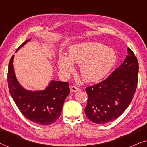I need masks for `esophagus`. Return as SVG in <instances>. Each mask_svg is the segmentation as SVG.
Instances as JSON below:
<instances>
[{
	"mask_svg": "<svg viewBox=\"0 0 147 147\" xmlns=\"http://www.w3.org/2000/svg\"><path fill=\"white\" fill-rule=\"evenodd\" d=\"M70 90H71V92H77L78 91H79L80 89L75 86H71V87H70Z\"/></svg>",
	"mask_w": 147,
	"mask_h": 147,
	"instance_id": "esophagus-1",
	"label": "esophagus"
}]
</instances>
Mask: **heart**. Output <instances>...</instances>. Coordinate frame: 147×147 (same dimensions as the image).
<instances>
[{
    "label": "heart",
    "mask_w": 147,
    "mask_h": 147,
    "mask_svg": "<svg viewBox=\"0 0 147 147\" xmlns=\"http://www.w3.org/2000/svg\"><path fill=\"white\" fill-rule=\"evenodd\" d=\"M117 56L111 48L98 42H86L72 45L68 56L61 55L58 66L68 75L74 70V63L80 65V72L86 81L95 82L104 78L115 65Z\"/></svg>",
    "instance_id": "1"
}]
</instances>
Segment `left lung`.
Listing matches in <instances>:
<instances>
[{"label": "left lung", "mask_w": 147, "mask_h": 147, "mask_svg": "<svg viewBox=\"0 0 147 147\" xmlns=\"http://www.w3.org/2000/svg\"><path fill=\"white\" fill-rule=\"evenodd\" d=\"M128 53L123 63L108 78L86 88L88 103L85 113L94 123L104 124L112 122L132 102L137 86L138 63L130 48Z\"/></svg>", "instance_id": "left-lung-1"}]
</instances>
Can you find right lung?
Listing matches in <instances>:
<instances>
[{"label":"right lung","mask_w":147,"mask_h":147,"mask_svg":"<svg viewBox=\"0 0 147 147\" xmlns=\"http://www.w3.org/2000/svg\"><path fill=\"white\" fill-rule=\"evenodd\" d=\"M30 41L28 39L20 48ZM14 55L10 59L8 69L9 92L18 108L28 120L42 126L54 123L61 115L65 98L69 94V83L52 80L43 90L29 91L20 85L13 67Z\"/></svg>","instance_id":"1"}]
</instances>
